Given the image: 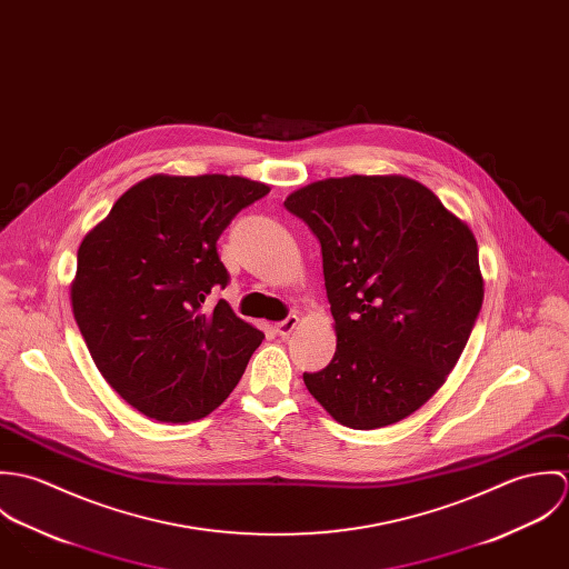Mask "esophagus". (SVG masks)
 I'll return each mask as SVG.
<instances>
[{
    "instance_id": "1",
    "label": "esophagus",
    "mask_w": 569,
    "mask_h": 569,
    "mask_svg": "<svg viewBox=\"0 0 569 569\" xmlns=\"http://www.w3.org/2000/svg\"><path fill=\"white\" fill-rule=\"evenodd\" d=\"M298 316H289L287 320H282V322H278V325L273 326L276 328V332L280 335V337H289L296 328H298Z\"/></svg>"
}]
</instances>
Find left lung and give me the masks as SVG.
<instances>
[{"instance_id": "8db88e82", "label": "left lung", "mask_w": 569, "mask_h": 569, "mask_svg": "<svg viewBox=\"0 0 569 569\" xmlns=\"http://www.w3.org/2000/svg\"><path fill=\"white\" fill-rule=\"evenodd\" d=\"M284 206L322 243L337 335L307 390L352 429L403 420L445 386L482 309L471 228L403 174L330 177Z\"/></svg>"}]
</instances>
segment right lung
Masks as SVG:
<instances>
[{
	"label": "right lung",
	"instance_id": "right-lung-1",
	"mask_svg": "<svg viewBox=\"0 0 569 569\" xmlns=\"http://www.w3.org/2000/svg\"><path fill=\"white\" fill-rule=\"evenodd\" d=\"M269 192L239 174H151L79 247L72 313L104 381L149 418L188 422L221 406L264 335L226 300L217 241Z\"/></svg>",
	"mask_w": 569,
	"mask_h": 569
}]
</instances>
